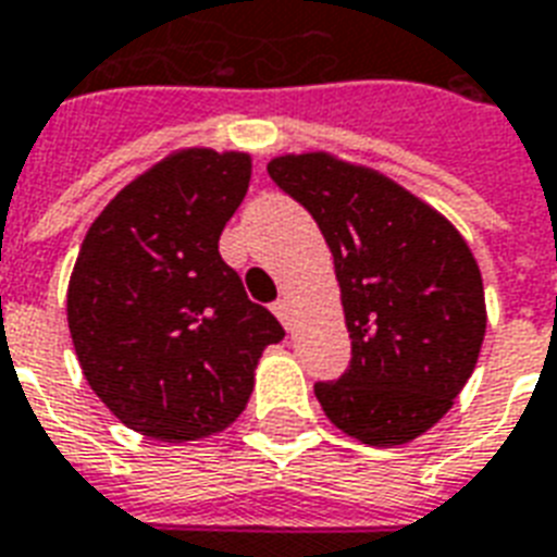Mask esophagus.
<instances>
[{
	"instance_id": "1",
	"label": "esophagus",
	"mask_w": 557,
	"mask_h": 557,
	"mask_svg": "<svg viewBox=\"0 0 557 557\" xmlns=\"http://www.w3.org/2000/svg\"><path fill=\"white\" fill-rule=\"evenodd\" d=\"M273 313L278 317V322H282L287 331L293 327V310H290V299H278L273 301Z\"/></svg>"
}]
</instances>
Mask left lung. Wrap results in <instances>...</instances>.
Instances as JSON below:
<instances>
[{
	"label": "left lung",
	"mask_w": 557,
	"mask_h": 557,
	"mask_svg": "<svg viewBox=\"0 0 557 557\" xmlns=\"http://www.w3.org/2000/svg\"><path fill=\"white\" fill-rule=\"evenodd\" d=\"M267 174L325 238L346 310L351 360L313 383L325 416L363 444L426 433L454 407L485 337L480 267L426 202L327 153L278 157Z\"/></svg>",
	"instance_id": "1"
}]
</instances>
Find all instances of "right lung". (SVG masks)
Returning a JSON list of instances; mask_svg holds the SVG:
<instances>
[{"mask_svg": "<svg viewBox=\"0 0 557 557\" xmlns=\"http://www.w3.org/2000/svg\"><path fill=\"white\" fill-rule=\"evenodd\" d=\"M247 153L168 157L95 218L69 282L84 377L119 421L194 442L244 412L258 357L284 337L218 252L249 188Z\"/></svg>", "mask_w": 557, "mask_h": 557, "instance_id": "right-lung-1", "label": "right lung"}]
</instances>
